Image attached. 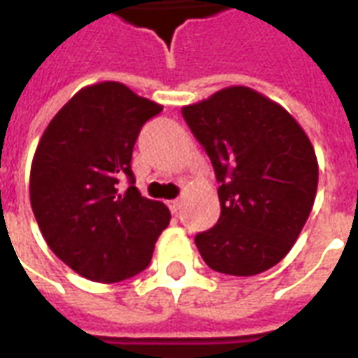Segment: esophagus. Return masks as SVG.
<instances>
[{"mask_svg": "<svg viewBox=\"0 0 358 358\" xmlns=\"http://www.w3.org/2000/svg\"><path fill=\"white\" fill-rule=\"evenodd\" d=\"M169 208H171V212L173 214H176V212H180V208H182V201L180 199H174V201H169Z\"/></svg>", "mask_w": 358, "mask_h": 358, "instance_id": "1", "label": "esophagus"}]
</instances>
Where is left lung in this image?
Here are the masks:
<instances>
[{
  "label": "left lung",
  "mask_w": 358,
  "mask_h": 358,
  "mask_svg": "<svg viewBox=\"0 0 358 358\" xmlns=\"http://www.w3.org/2000/svg\"><path fill=\"white\" fill-rule=\"evenodd\" d=\"M220 182V220L195 236L210 268L255 276L293 248L312 212L319 167L306 131L276 101L229 86L182 106Z\"/></svg>",
  "instance_id": "obj_1"
}]
</instances>
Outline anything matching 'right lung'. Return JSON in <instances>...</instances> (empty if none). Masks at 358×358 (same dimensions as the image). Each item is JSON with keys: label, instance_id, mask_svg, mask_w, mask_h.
<instances>
[{"label": "right lung", "instance_id": "obj_1", "mask_svg": "<svg viewBox=\"0 0 358 358\" xmlns=\"http://www.w3.org/2000/svg\"><path fill=\"white\" fill-rule=\"evenodd\" d=\"M163 106L120 82L76 92L46 125L29 173V201L46 244L76 274L116 283L143 272L171 212L136 189L131 154ZM127 176L130 187L119 189Z\"/></svg>", "mask_w": 358, "mask_h": 358}]
</instances>
